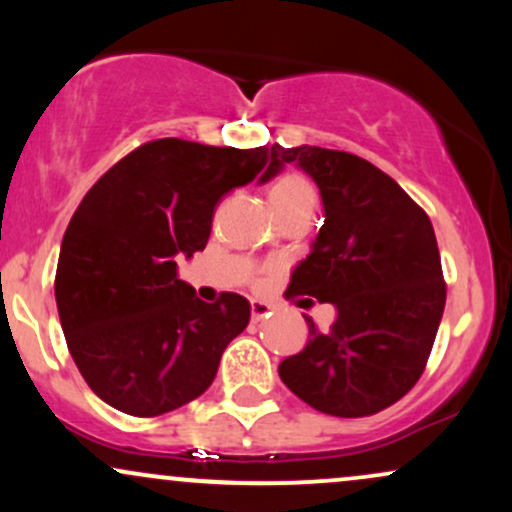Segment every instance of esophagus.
I'll return each mask as SVG.
<instances>
[{
  "mask_svg": "<svg viewBox=\"0 0 512 512\" xmlns=\"http://www.w3.org/2000/svg\"><path fill=\"white\" fill-rule=\"evenodd\" d=\"M250 315H252V322H260V320H264V317L272 315V305L264 303V301H252Z\"/></svg>",
  "mask_w": 512,
  "mask_h": 512,
  "instance_id": "esophagus-1",
  "label": "esophagus"
}]
</instances>
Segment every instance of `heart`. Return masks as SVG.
Returning a JSON list of instances; mask_svg holds the SVG:
<instances>
[{"mask_svg": "<svg viewBox=\"0 0 512 512\" xmlns=\"http://www.w3.org/2000/svg\"><path fill=\"white\" fill-rule=\"evenodd\" d=\"M269 204H272L274 214L279 216L298 207H313L315 192L303 175L284 173L269 187Z\"/></svg>", "mask_w": 512, "mask_h": 512, "instance_id": "b5f03b06", "label": "heart"}]
</instances>
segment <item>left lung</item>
Masks as SVG:
<instances>
[{
    "mask_svg": "<svg viewBox=\"0 0 512 512\" xmlns=\"http://www.w3.org/2000/svg\"><path fill=\"white\" fill-rule=\"evenodd\" d=\"M320 187L325 223L293 269L289 293L337 308L279 375L305 404L358 419L402 399L424 373L445 308L440 252L426 211L366 158L320 146H276Z\"/></svg>",
    "mask_w": 512,
    "mask_h": 512,
    "instance_id": "obj_1",
    "label": "left lung"
}]
</instances>
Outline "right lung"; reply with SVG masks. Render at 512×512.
I'll return each mask as SVG.
<instances>
[{
	"mask_svg": "<svg viewBox=\"0 0 512 512\" xmlns=\"http://www.w3.org/2000/svg\"><path fill=\"white\" fill-rule=\"evenodd\" d=\"M281 168L276 146L168 137L134 149L86 192L64 231L55 298L69 354L103 402L161 416L214 383L250 303L238 293L199 301L175 257L204 250L226 192Z\"/></svg>",
	"mask_w": 512,
	"mask_h": 512,
	"instance_id": "add662e5",
	"label": "right lung"
}]
</instances>
